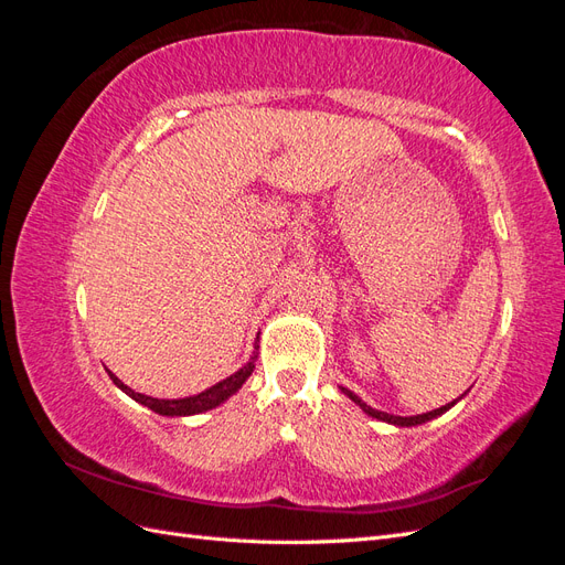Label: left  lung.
I'll use <instances>...</instances> for the list:
<instances>
[{
	"label": "left lung",
	"mask_w": 565,
	"mask_h": 565,
	"mask_svg": "<svg viewBox=\"0 0 565 565\" xmlns=\"http://www.w3.org/2000/svg\"><path fill=\"white\" fill-rule=\"evenodd\" d=\"M339 391L344 393V396H349L358 407L363 409L365 415H370L372 419H380V422H386V424H393V426H419V424H424V422H431V419H436V417H440L443 413H448V409L452 407V405H457L461 398H465V393H461L459 398H455L452 403H448V405H443V407H436V409H431V413H424V415H415V417H401V415H388V413H382V409H374V407H370L365 401H361L355 396L353 391H349L347 386H339Z\"/></svg>",
	"instance_id": "8db88e82"
}]
</instances>
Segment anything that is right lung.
Returning <instances> with one entry per match:
<instances>
[{"instance_id":"obj_1","label":"right lung","mask_w":565,"mask_h":565,"mask_svg":"<svg viewBox=\"0 0 565 565\" xmlns=\"http://www.w3.org/2000/svg\"><path fill=\"white\" fill-rule=\"evenodd\" d=\"M256 358H259V337H256V341H254V351L249 355V361L241 370L233 372L231 377L221 380L218 384L195 393V396H185V398H152V396H146V393L129 388L125 382H119L110 370H108V374L119 391H125L129 398L152 409V413H158L162 417H191V415H200V413H207V409L218 407L221 403H226L233 393L241 391L243 384L249 380V374L254 372Z\"/></svg>"}]
</instances>
